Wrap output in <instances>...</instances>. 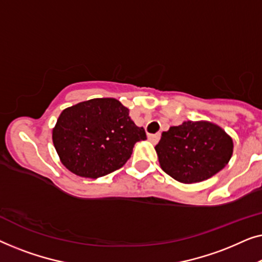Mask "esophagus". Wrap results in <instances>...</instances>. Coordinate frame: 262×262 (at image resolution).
<instances>
[{
	"label": "esophagus",
	"instance_id": "34e87169",
	"mask_svg": "<svg viewBox=\"0 0 262 262\" xmlns=\"http://www.w3.org/2000/svg\"><path fill=\"white\" fill-rule=\"evenodd\" d=\"M160 137H161V135H160V134H156V135H149V136H148V139H149L150 142L152 143V144H156V143L160 141Z\"/></svg>",
	"mask_w": 262,
	"mask_h": 262
}]
</instances>
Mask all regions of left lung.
<instances>
[{
	"label": "left lung",
	"instance_id": "left-lung-1",
	"mask_svg": "<svg viewBox=\"0 0 262 262\" xmlns=\"http://www.w3.org/2000/svg\"><path fill=\"white\" fill-rule=\"evenodd\" d=\"M232 138L206 120L184 121L162 132L155 150L160 166L182 184L207 180L227 166L234 151Z\"/></svg>",
	"mask_w": 262,
	"mask_h": 262
}]
</instances>
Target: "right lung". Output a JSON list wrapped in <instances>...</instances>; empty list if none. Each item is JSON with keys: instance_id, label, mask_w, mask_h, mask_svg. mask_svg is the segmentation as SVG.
<instances>
[{"instance_id": "add662e5", "label": "right lung", "mask_w": 262, "mask_h": 262, "mask_svg": "<svg viewBox=\"0 0 262 262\" xmlns=\"http://www.w3.org/2000/svg\"><path fill=\"white\" fill-rule=\"evenodd\" d=\"M146 138L128 108L113 98H96L68 107L52 128L60 162L71 173L98 179L119 169L137 142Z\"/></svg>"}]
</instances>
